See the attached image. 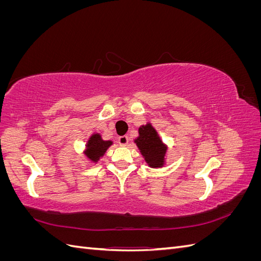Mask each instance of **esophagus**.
I'll list each match as a JSON object with an SVG mask.
<instances>
[{"mask_svg": "<svg viewBox=\"0 0 261 261\" xmlns=\"http://www.w3.org/2000/svg\"><path fill=\"white\" fill-rule=\"evenodd\" d=\"M128 140L129 139L127 136H121L120 138H118V144H120V146H122V147H125V146H127Z\"/></svg>", "mask_w": 261, "mask_h": 261, "instance_id": "1", "label": "esophagus"}]
</instances>
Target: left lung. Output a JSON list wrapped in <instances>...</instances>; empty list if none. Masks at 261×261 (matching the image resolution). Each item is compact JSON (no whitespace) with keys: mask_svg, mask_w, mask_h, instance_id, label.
Masks as SVG:
<instances>
[{"mask_svg":"<svg viewBox=\"0 0 261 261\" xmlns=\"http://www.w3.org/2000/svg\"><path fill=\"white\" fill-rule=\"evenodd\" d=\"M148 167L158 169L165 165L168 145H165L152 124L148 122L138 128V137L134 139Z\"/></svg>","mask_w":261,"mask_h":261,"instance_id":"1","label":"left lung"}]
</instances>
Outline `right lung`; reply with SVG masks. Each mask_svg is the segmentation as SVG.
<instances>
[{"instance_id":"obj_1","label":"right lung","mask_w":261,"mask_h":261,"mask_svg":"<svg viewBox=\"0 0 261 261\" xmlns=\"http://www.w3.org/2000/svg\"><path fill=\"white\" fill-rule=\"evenodd\" d=\"M113 145L112 140H105L101 134L93 133L89 136L84 149V155L92 164H97L102 156L105 155L107 150Z\"/></svg>"}]
</instances>
